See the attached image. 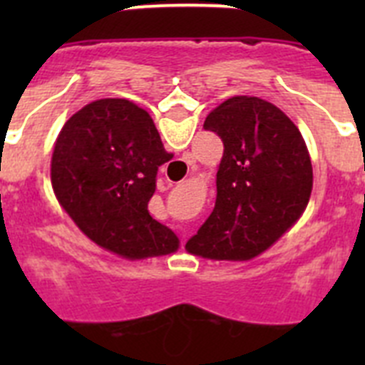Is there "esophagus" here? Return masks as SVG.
<instances>
[{
  "label": "esophagus",
  "instance_id": "1",
  "mask_svg": "<svg viewBox=\"0 0 365 365\" xmlns=\"http://www.w3.org/2000/svg\"><path fill=\"white\" fill-rule=\"evenodd\" d=\"M185 159H186V163L190 164V166H193V164H195V159H193V155H186Z\"/></svg>",
  "mask_w": 365,
  "mask_h": 365
}]
</instances>
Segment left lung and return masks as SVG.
I'll return each instance as SVG.
<instances>
[{"instance_id":"1","label":"left lung","mask_w":365,"mask_h":365,"mask_svg":"<svg viewBox=\"0 0 365 365\" xmlns=\"http://www.w3.org/2000/svg\"><path fill=\"white\" fill-rule=\"evenodd\" d=\"M205 130L221 137L217 199L186 243L195 256L250 261L294 227L309 205L312 164L298 125L257 96H232L212 109Z\"/></svg>"}]
</instances>
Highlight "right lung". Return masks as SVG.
<instances>
[{
	"mask_svg": "<svg viewBox=\"0 0 365 365\" xmlns=\"http://www.w3.org/2000/svg\"><path fill=\"white\" fill-rule=\"evenodd\" d=\"M164 150L153 118L125 98L89 102L63 124L51 159L58 202L83 234L130 261L168 256L180 241L148 202Z\"/></svg>",
	"mask_w": 365,
	"mask_h": 365,
	"instance_id": "1",
	"label": "right lung"
}]
</instances>
